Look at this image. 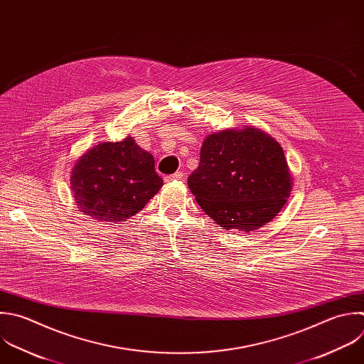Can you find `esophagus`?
<instances>
[{
	"label": "esophagus",
	"mask_w": 364,
	"mask_h": 364,
	"mask_svg": "<svg viewBox=\"0 0 364 364\" xmlns=\"http://www.w3.org/2000/svg\"><path fill=\"white\" fill-rule=\"evenodd\" d=\"M185 179V173L183 172H175L173 175H168V176H165V182L166 183H169V182H172V181H183Z\"/></svg>",
	"instance_id": "1"
}]
</instances>
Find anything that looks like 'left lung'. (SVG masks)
Instances as JSON below:
<instances>
[{"mask_svg":"<svg viewBox=\"0 0 364 364\" xmlns=\"http://www.w3.org/2000/svg\"><path fill=\"white\" fill-rule=\"evenodd\" d=\"M188 186L219 226L252 232L280 212L291 191V176L280 144L246 127L205 138Z\"/></svg>","mask_w":364,"mask_h":364,"instance_id":"1","label":"left lung"}]
</instances>
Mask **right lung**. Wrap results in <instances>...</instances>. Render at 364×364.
<instances>
[{
	"label": "right lung",
	"mask_w": 364,
	"mask_h": 364,
	"mask_svg": "<svg viewBox=\"0 0 364 364\" xmlns=\"http://www.w3.org/2000/svg\"><path fill=\"white\" fill-rule=\"evenodd\" d=\"M162 185L154 156L131 136L92 146L71 172L75 203L84 215L101 222H125L142 210Z\"/></svg>",
	"instance_id": "1"
}]
</instances>
